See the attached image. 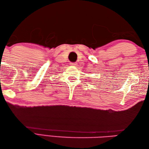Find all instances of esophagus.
Masks as SVG:
<instances>
[{
	"mask_svg": "<svg viewBox=\"0 0 149 149\" xmlns=\"http://www.w3.org/2000/svg\"><path fill=\"white\" fill-rule=\"evenodd\" d=\"M76 63H70V65L71 66H76Z\"/></svg>",
	"mask_w": 149,
	"mask_h": 149,
	"instance_id": "34e87169",
	"label": "esophagus"
}]
</instances>
